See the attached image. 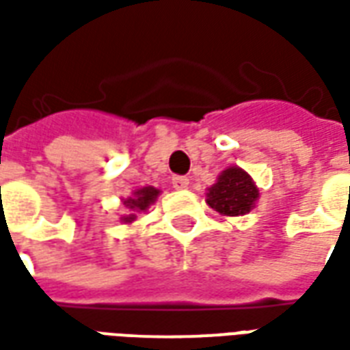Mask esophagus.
Returning a JSON list of instances; mask_svg holds the SVG:
<instances>
[{
  "label": "esophagus",
  "mask_w": 350,
  "mask_h": 350,
  "mask_svg": "<svg viewBox=\"0 0 350 350\" xmlns=\"http://www.w3.org/2000/svg\"><path fill=\"white\" fill-rule=\"evenodd\" d=\"M172 187L178 191L187 189V187H189V180H187L185 176H174V178H172Z\"/></svg>",
  "instance_id": "esophagus-1"
}]
</instances>
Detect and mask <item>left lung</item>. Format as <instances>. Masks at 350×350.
Returning <instances> with one entry per match:
<instances>
[{
    "label": "left lung",
    "mask_w": 350,
    "mask_h": 350,
    "mask_svg": "<svg viewBox=\"0 0 350 350\" xmlns=\"http://www.w3.org/2000/svg\"><path fill=\"white\" fill-rule=\"evenodd\" d=\"M258 197L257 183L238 165L225 168L212 187L206 189V204L228 217L245 215L255 210Z\"/></svg>",
    "instance_id": "1"
}]
</instances>
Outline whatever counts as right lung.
Returning <instances> with one entry per match:
<instances>
[{
    "instance_id": "add662e5",
    "label": "right lung",
    "mask_w": 350,
    "mask_h": 350,
    "mask_svg": "<svg viewBox=\"0 0 350 350\" xmlns=\"http://www.w3.org/2000/svg\"><path fill=\"white\" fill-rule=\"evenodd\" d=\"M161 195V191L157 189V187H152V185H146V187H140V189H135L133 191V195L127 198H122L123 206L129 210L131 213H127V215H123V217H120L122 219V223H125V225H131L133 221L137 219V213L140 212H146L150 206L157 200V197Z\"/></svg>"
}]
</instances>
